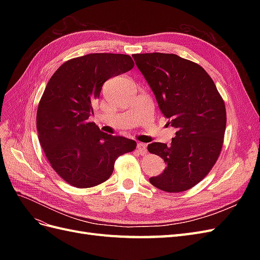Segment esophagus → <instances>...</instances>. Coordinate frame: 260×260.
Wrapping results in <instances>:
<instances>
[{
  "mask_svg": "<svg viewBox=\"0 0 260 260\" xmlns=\"http://www.w3.org/2000/svg\"><path fill=\"white\" fill-rule=\"evenodd\" d=\"M137 152L140 155H144L146 154V145L144 143H138L137 144Z\"/></svg>",
  "mask_w": 260,
  "mask_h": 260,
  "instance_id": "esophagus-1",
  "label": "esophagus"
}]
</instances>
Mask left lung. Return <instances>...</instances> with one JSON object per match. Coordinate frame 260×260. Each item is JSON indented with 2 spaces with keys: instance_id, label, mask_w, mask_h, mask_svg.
I'll return each instance as SVG.
<instances>
[{
  "instance_id": "8db88e82",
  "label": "left lung",
  "mask_w": 260,
  "mask_h": 260,
  "mask_svg": "<svg viewBox=\"0 0 260 260\" xmlns=\"http://www.w3.org/2000/svg\"><path fill=\"white\" fill-rule=\"evenodd\" d=\"M133 59L153 91L167 124L177 129L171 144L147 149L166 162L149 178L157 188L182 192L198 184L216 164L226 123L224 102L205 69L176 54H135Z\"/></svg>"
}]
</instances>
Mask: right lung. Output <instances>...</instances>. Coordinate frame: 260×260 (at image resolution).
Segmentation results:
<instances>
[{
    "label": "right lung",
    "mask_w": 260,
    "mask_h": 260,
    "mask_svg": "<svg viewBox=\"0 0 260 260\" xmlns=\"http://www.w3.org/2000/svg\"><path fill=\"white\" fill-rule=\"evenodd\" d=\"M133 66L129 55L88 54L64 62L46 84L37 112L39 140L52 168L70 185L103 183L118 157L136 148V141L89 122L104 82Z\"/></svg>",
    "instance_id": "obj_1"
}]
</instances>
